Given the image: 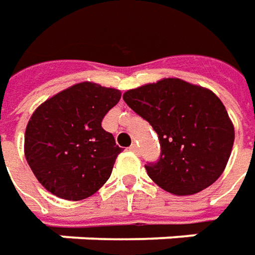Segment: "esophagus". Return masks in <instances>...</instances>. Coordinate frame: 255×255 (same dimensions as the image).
<instances>
[{"label":"esophagus","instance_id":"1","mask_svg":"<svg viewBox=\"0 0 255 255\" xmlns=\"http://www.w3.org/2000/svg\"><path fill=\"white\" fill-rule=\"evenodd\" d=\"M129 149H130V150H132L133 153L139 154V147H137V144H134V143H133V144H132V146H130V147H129Z\"/></svg>","mask_w":255,"mask_h":255}]
</instances>
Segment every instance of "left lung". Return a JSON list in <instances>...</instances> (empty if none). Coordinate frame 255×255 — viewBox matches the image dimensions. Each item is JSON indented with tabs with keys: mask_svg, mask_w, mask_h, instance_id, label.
<instances>
[{
	"mask_svg": "<svg viewBox=\"0 0 255 255\" xmlns=\"http://www.w3.org/2000/svg\"><path fill=\"white\" fill-rule=\"evenodd\" d=\"M123 101L159 136L160 157L144 167L163 190L194 194L220 177L233 149L234 126L211 91L167 78L125 92Z\"/></svg>",
	"mask_w": 255,
	"mask_h": 255,
	"instance_id": "left-lung-1",
	"label": "left lung"
}]
</instances>
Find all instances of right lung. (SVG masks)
<instances>
[{"label": "right lung", "instance_id": "add662e5", "mask_svg": "<svg viewBox=\"0 0 255 255\" xmlns=\"http://www.w3.org/2000/svg\"><path fill=\"white\" fill-rule=\"evenodd\" d=\"M121 91L92 82L76 84L45 101L25 130V157L35 177L65 200H84L111 177L122 152L102 128Z\"/></svg>", "mask_w": 255, "mask_h": 255}]
</instances>
